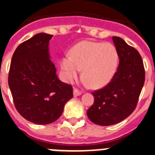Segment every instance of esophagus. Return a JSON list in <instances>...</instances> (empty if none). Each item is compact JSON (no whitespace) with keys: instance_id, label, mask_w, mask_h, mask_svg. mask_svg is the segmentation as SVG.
I'll list each match as a JSON object with an SVG mask.
<instances>
[{"instance_id":"esophagus-1","label":"esophagus","mask_w":155,"mask_h":155,"mask_svg":"<svg viewBox=\"0 0 155 155\" xmlns=\"http://www.w3.org/2000/svg\"><path fill=\"white\" fill-rule=\"evenodd\" d=\"M81 93L82 92H80V90H78L77 88H74V90H73V94H74V97H78V96H80L81 95Z\"/></svg>"}]
</instances>
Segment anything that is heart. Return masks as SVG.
Wrapping results in <instances>:
<instances>
[{
	"mask_svg": "<svg viewBox=\"0 0 155 155\" xmlns=\"http://www.w3.org/2000/svg\"><path fill=\"white\" fill-rule=\"evenodd\" d=\"M117 50L112 43L82 41L71 49L70 55L61 58L60 68L66 81L83 77L92 88H101L110 82L118 67Z\"/></svg>",
	"mask_w": 155,
	"mask_h": 155,
	"instance_id": "b5f03b06",
	"label": "heart"
}]
</instances>
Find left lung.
Wrapping results in <instances>:
<instances>
[{
    "label": "left lung",
    "instance_id": "obj_1",
    "mask_svg": "<svg viewBox=\"0 0 155 155\" xmlns=\"http://www.w3.org/2000/svg\"><path fill=\"white\" fill-rule=\"evenodd\" d=\"M119 65L112 80L92 92L94 103L87 111L89 120L103 126L120 122L136 108L145 82L142 57L134 47L119 37H113Z\"/></svg>",
    "mask_w": 155,
    "mask_h": 155
}]
</instances>
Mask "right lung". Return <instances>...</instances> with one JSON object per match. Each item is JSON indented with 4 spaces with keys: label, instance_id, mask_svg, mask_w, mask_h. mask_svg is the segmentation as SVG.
<instances>
[{
    "label": "right lung",
    "instance_id": "right-lung-1",
    "mask_svg": "<svg viewBox=\"0 0 155 155\" xmlns=\"http://www.w3.org/2000/svg\"><path fill=\"white\" fill-rule=\"evenodd\" d=\"M52 36L40 33L21 43L13 53L8 72L16 109L38 125L55 121L73 97L72 86L58 80L50 60L48 46Z\"/></svg>",
    "mask_w": 155,
    "mask_h": 155
}]
</instances>
